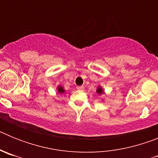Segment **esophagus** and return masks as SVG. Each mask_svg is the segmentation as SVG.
<instances>
[{"label": "esophagus", "instance_id": "34e87169", "mask_svg": "<svg viewBox=\"0 0 158 158\" xmlns=\"http://www.w3.org/2000/svg\"><path fill=\"white\" fill-rule=\"evenodd\" d=\"M77 89L78 90H81V91L84 90V87H83V86H77Z\"/></svg>", "mask_w": 158, "mask_h": 158}]
</instances>
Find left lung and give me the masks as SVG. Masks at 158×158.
<instances>
[{
    "label": "left lung",
    "mask_w": 158,
    "mask_h": 158,
    "mask_svg": "<svg viewBox=\"0 0 158 158\" xmlns=\"http://www.w3.org/2000/svg\"><path fill=\"white\" fill-rule=\"evenodd\" d=\"M96 93H98V94H101V93H103V90H102L101 88H98V89H97Z\"/></svg>",
    "instance_id": "8db88e82"
}]
</instances>
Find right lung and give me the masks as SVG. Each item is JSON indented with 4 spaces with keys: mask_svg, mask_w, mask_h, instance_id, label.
<instances>
[{
    "mask_svg": "<svg viewBox=\"0 0 158 158\" xmlns=\"http://www.w3.org/2000/svg\"><path fill=\"white\" fill-rule=\"evenodd\" d=\"M58 93H64V91H65V90L63 89V88L60 87V86H59V87H58Z\"/></svg>",
    "mask_w": 158,
    "mask_h": 158,
    "instance_id": "obj_1",
    "label": "right lung"
}]
</instances>
